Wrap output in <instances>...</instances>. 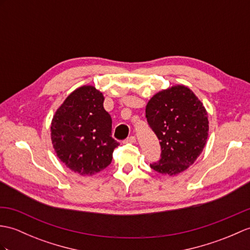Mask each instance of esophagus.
Instances as JSON below:
<instances>
[{"label":"esophagus","instance_id":"obj_1","mask_svg":"<svg viewBox=\"0 0 250 250\" xmlns=\"http://www.w3.org/2000/svg\"><path fill=\"white\" fill-rule=\"evenodd\" d=\"M136 142V137L135 136H130V137H127L126 139H125V143H131V144H134Z\"/></svg>","mask_w":250,"mask_h":250}]
</instances>
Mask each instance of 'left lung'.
<instances>
[{
	"mask_svg": "<svg viewBox=\"0 0 250 250\" xmlns=\"http://www.w3.org/2000/svg\"><path fill=\"white\" fill-rule=\"evenodd\" d=\"M146 118L161 146V159L150 164L153 170L173 176L194 164L206 146L208 120L193 91L177 85L158 92L147 104Z\"/></svg>",
	"mask_w": 250,
	"mask_h": 250,
	"instance_id": "1",
	"label": "left lung"
}]
</instances>
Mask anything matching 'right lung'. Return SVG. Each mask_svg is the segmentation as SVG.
I'll use <instances>...</instances> for the list:
<instances>
[{
	"label": "right lung",
	"mask_w": 250,
	"mask_h": 250,
	"mask_svg": "<svg viewBox=\"0 0 250 250\" xmlns=\"http://www.w3.org/2000/svg\"><path fill=\"white\" fill-rule=\"evenodd\" d=\"M104 97L94 86L69 95L57 109L51 139L60 160L80 175H95L111 164L119 143L112 137V118L103 107Z\"/></svg>",
	"instance_id": "1"
}]
</instances>
